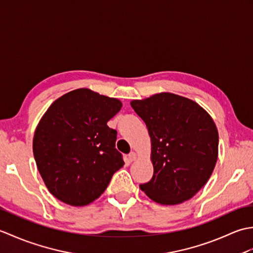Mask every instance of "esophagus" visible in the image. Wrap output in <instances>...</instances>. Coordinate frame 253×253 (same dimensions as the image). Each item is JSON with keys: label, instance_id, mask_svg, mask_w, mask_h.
Masks as SVG:
<instances>
[{"label": "esophagus", "instance_id": "obj_1", "mask_svg": "<svg viewBox=\"0 0 253 253\" xmlns=\"http://www.w3.org/2000/svg\"><path fill=\"white\" fill-rule=\"evenodd\" d=\"M136 159H137V154L135 152H130L128 154V161H129V162H133V161H136Z\"/></svg>", "mask_w": 253, "mask_h": 253}]
</instances>
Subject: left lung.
<instances>
[{"instance_id":"8db88e82","label":"left lung","mask_w":253,"mask_h":253,"mask_svg":"<svg viewBox=\"0 0 253 253\" xmlns=\"http://www.w3.org/2000/svg\"><path fill=\"white\" fill-rule=\"evenodd\" d=\"M130 105L151 138L153 176L140 189L154 202L174 206L207 184L218 157V132L209 113L185 96L161 92Z\"/></svg>"}]
</instances>
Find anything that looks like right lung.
<instances>
[{
	"label": "right lung",
	"instance_id": "right-lung-1",
	"mask_svg": "<svg viewBox=\"0 0 253 253\" xmlns=\"http://www.w3.org/2000/svg\"><path fill=\"white\" fill-rule=\"evenodd\" d=\"M122 102L80 88L55 100L35 130L32 150L47 189L73 207L93 202L123 168L117 131L106 125Z\"/></svg>",
	"mask_w": 253,
	"mask_h": 253
}]
</instances>
